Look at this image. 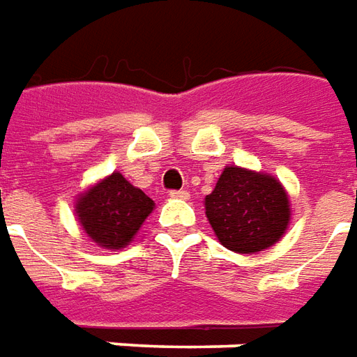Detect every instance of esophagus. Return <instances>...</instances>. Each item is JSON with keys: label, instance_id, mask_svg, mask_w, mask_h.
<instances>
[{"label": "esophagus", "instance_id": "obj_1", "mask_svg": "<svg viewBox=\"0 0 357 357\" xmlns=\"http://www.w3.org/2000/svg\"><path fill=\"white\" fill-rule=\"evenodd\" d=\"M169 196H171V198H176V199H188L190 198V192L188 190H171L169 192Z\"/></svg>", "mask_w": 357, "mask_h": 357}]
</instances>
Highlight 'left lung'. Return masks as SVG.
<instances>
[{
	"mask_svg": "<svg viewBox=\"0 0 357 357\" xmlns=\"http://www.w3.org/2000/svg\"><path fill=\"white\" fill-rule=\"evenodd\" d=\"M206 217L217 240L236 254H255L277 244L290 221V199L267 173L225 167L206 196Z\"/></svg>",
	"mask_w": 357,
	"mask_h": 357,
	"instance_id": "left-lung-1",
	"label": "left lung"
}]
</instances>
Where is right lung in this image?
<instances>
[{
	"label": "right lung",
	"mask_w": 357,
	"mask_h": 357,
	"mask_svg": "<svg viewBox=\"0 0 357 357\" xmlns=\"http://www.w3.org/2000/svg\"><path fill=\"white\" fill-rule=\"evenodd\" d=\"M153 207V199L140 188L121 173H111L78 196L75 211L82 231L98 246L121 250L140 231Z\"/></svg>",
	"instance_id": "add662e5"
}]
</instances>
